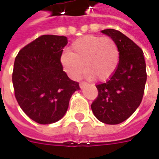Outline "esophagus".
<instances>
[{
    "label": "esophagus",
    "instance_id": "1",
    "mask_svg": "<svg viewBox=\"0 0 159 159\" xmlns=\"http://www.w3.org/2000/svg\"><path fill=\"white\" fill-rule=\"evenodd\" d=\"M87 84L86 83H85V82H81V83H80V88H84V87L85 86V85H86Z\"/></svg>",
    "mask_w": 159,
    "mask_h": 159
}]
</instances>
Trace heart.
<instances>
[{
    "instance_id": "heart-1",
    "label": "heart",
    "mask_w": 159,
    "mask_h": 159,
    "mask_svg": "<svg viewBox=\"0 0 159 159\" xmlns=\"http://www.w3.org/2000/svg\"><path fill=\"white\" fill-rule=\"evenodd\" d=\"M65 72L72 78L78 79L84 71L87 78L97 77L100 81L109 79L119 63V50L110 37L86 35L75 41L69 52L60 58Z\"/></svg>"
}]
</instances>
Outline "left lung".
Instances as JSON below:
<instances>
[{
    "instance_id": "obj_1",
    "label": "left lung",
    "mask_w": 159,
    "mask_h": 159,
    "mask_svg": "<svg viewBox=\"0 0 159 159\" xmlns=\"http://www.w3.org/2000/svg\"><path fill=\"white\" fill-rule=\"evenodd\" d=\"M101 33L114 40L119 50V63L109 80L96 85L98 97L92 104L96 118L107 125H117L129 118L142 102L147 81L142 50L115 29Z\"/></svg>"
}]
</instances>
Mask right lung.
<instances>
[{
    "label": "right lung",
    "instance_id": "right-lung-1",
    "mask_svg": "<svg viewBox=\"0 0 159 159\" xmlns=\"http://www.w3.org/2000/svg\"><path fill=\"white\" fill-rule=\"evenodd\" d=\"M66 36L42 35L20 50L12 83L17 103L32 120L49 125L60 120L79 84L63 71L60 58Z\"/></svg>",
    "mask_w": 159,
    "mask_h": 159
}]
</instances>
